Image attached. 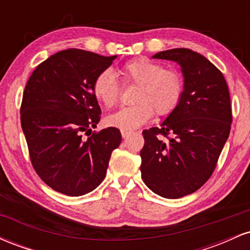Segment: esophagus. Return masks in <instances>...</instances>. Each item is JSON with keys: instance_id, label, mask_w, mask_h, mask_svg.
<instances>
[{"instance_id": "34e87169", "label": "esophagus", "mask_w": 250, "mask_h": 250, "mask_svg": "<svg viewBox=\"0 0 250 250\" xmlns=\"http://www.w3.org/2000/svg\"><path fill=\"white\" fill-rule=\"evenodd\" d=\"M121 134H122V137L123 139H127V137L129 136V135H130V133H129V131H127V130H121Z\"/></svg>"}]
</instances>
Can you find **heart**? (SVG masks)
<instances>
[{
    "instance_id": "1",
    "label": "heart",
    "mask_w": 250,
    "mask_h": 250,
    "mask_svg": "<svg viewBox=\"0 0 250 250\" xmlns=\"http://www.w3.org/2000/svg\"><path fill=\"white\" fill-rule=\"evenodd\" d=\"M116 75L123 85L136 84L133 101L135 104L123 107L108 116V125L130 131L145 125L154 113L167 116L176 109L182 97L185 83L182 74L175 68H163L161 63L147 57L129 60L120 65ZM93 95L104 107L111 108L119 102L121 84L115 75L103 70L91 83Z\"/></svg>"
}]
</instances>
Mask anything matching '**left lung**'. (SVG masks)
Here are the masks:
<instances>
[{
  "instance_id": "8db88e82",
  "label": "left lung",
  "mask_w": 250,
  "mask_h": 250,
  "mask_svg": "<svg viewBox=\"0 0 250 250\" xmlns=\"http://www.w3.org/2000/svg\"><path fill=\"white\" fill-rule=\"evenodd\" d=\"M153 57L180 64L185 89L161 127L142 131L141 176L155 194L180 199L202 187L216 168L233 121L230 96L222 73L196 51L176 48Z\"/></svg>"
}]
</instances>
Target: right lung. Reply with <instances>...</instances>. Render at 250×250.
<instances>
[{
  "label": "right lung",
  "instance_id": "obj_1",
  "mask_svg": "<svg viewBox=\"0 0 250 250\" xmlns=\"http://www.w3.org/2000/svg\"><path fill=\"white\" fill-rule=\"evenodd\" d=\"M115 57L59 51L37 65L25 84L20 114L30 162L59 193L81 196L94 190L104 179L111 151L121 143L117 128L91 133L101 119L91 83Z\"/></svg>",
  "mask_w": 250,
  "mask_h": 250
}]
</instances>
